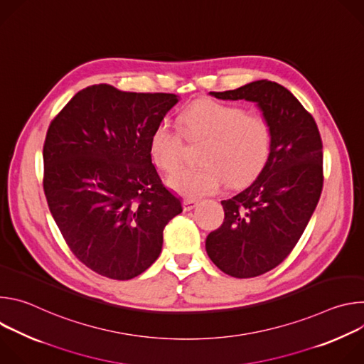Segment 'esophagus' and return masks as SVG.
I'll return each mask as SVG.
<instances>
[{"label": "esophagus", "mask_w": 364, "mask_h": 364, "mask_svg": "<svg viewBox=\"0 0 364 364\" xmlns=\"http://www.w3.org/2000/svg\"><path fill=\"white\" fill-rule=\"evenodd\" d=\"M196 205H197V200H194V198H184L183 200V207H184L186 212L193 210Z\"/></svg>", "instance_id": "1"}]
</instances>
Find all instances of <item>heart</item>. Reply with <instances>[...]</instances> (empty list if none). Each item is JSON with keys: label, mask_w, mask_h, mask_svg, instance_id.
Returning a JSON list of instances; mask_svg holds the SVG:
<instances>
[{"label": "heart", "mask_w": 364, "mask_h": 364, "mask_svg": "<svg viewBox=\"0 0 364 364\" xmlns=\"http://www.w3.org/2000/svg\"><path fill=\"white\" fill-rule=\"evenodd\" d=\"M184 136L190 141H205L200 155L203 166L183 168L167 180L176 193L187 198L213 194L229 178L232 184L249 181L264 168L272 146L271 125L262 114L203 100L183 115L181 129L168 119L154 127L148 149L155 167L164 173L180 167Z\"/></svg>", "instance_id": "obj_1"}]
</instances>
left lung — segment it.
<instances>
[{"mask_svg": "<svg viewBox=\"0 0 364 364\" xmlns=\"http://www.w3.org/2000/svg\"><path fill=\"white\" fill-rule=\"evenodd\" d=\"M210 95L255 102L272 131L262 171L222 201L223 225L205 239L207 255L222 272L253 278L284 261L313 216L324 181L323 141L313 115L277 82L256 80Z\"/></svg>", "mask_w": 364, "mask_h": 364, "instance_id": "1", "label": "left lung"}]
</instances>
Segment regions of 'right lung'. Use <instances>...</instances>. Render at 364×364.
<instances>
[{"label":"right lung","mask_w":364,"mask_h":364,"mask_svg":"<svg viewBox=\"0 0 364 364\" xmlns=\"http://www.w3.org/2000/svg\"><path fill=\"white\" fill-rule=\"evenodd\" d=\"M178 102L174 93L93 85L51 121L43 187L51 216L82 264L127 281L161 253L163 230L183 212L155 170L149 135Z\"/></svg>","instance_id":"add662e5"}]
</instances>
